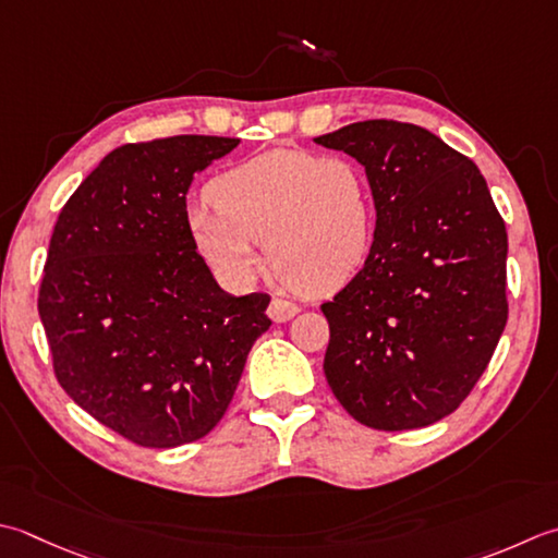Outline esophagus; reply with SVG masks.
<instances>
[{
    "instance_id": "esophagus-1",
    "label": "esophagus",
    "mask_w": 558,
    "mask_h": 558,
    "mask_svg": "<svg viewBox=\"0 0 558 558\" xmlns=\"http://www.w3.org/2000/svg\"><path fill=\"white\" fill-rule=\"evenodd\" d=\"M300 312V307L298 304H292V302H288V300H278V298H272L270 300V304H268V316L276 324H282V322H290L294 314Z\"/></svg>"
}]
</instances>
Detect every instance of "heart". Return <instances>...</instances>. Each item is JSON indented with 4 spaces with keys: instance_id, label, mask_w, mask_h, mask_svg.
I'll use <instances>...</instances> for the list:
<instances>
[{
    "instance_id": "1",
    "label": "heart",
    "mask_w": 558,
    "mask_h": 558,
    "mask_svg": "<svg viewBox=\"0 0 558 558\" xmlns=\"http://www.w3.org/2000/svg\"><path fill=\"white\" fill-rule=\"evenodd\" d=\"M215 205L189 207L185 225L217 276L246 286L270 264L294 288L329 294L363 268L373 246L375 203L360 163L278 147L227 169L210 183Z\"/></svg>"
}]
</instances>
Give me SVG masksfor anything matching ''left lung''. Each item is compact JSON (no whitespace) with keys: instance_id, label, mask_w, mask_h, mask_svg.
I'll use <instances>...</instances> for the list:
<instances>
[{"instance_id":"obj_1","label":"left lung","mask_w":558,"mask_h":558,"mask_svg":"<svg viewBox=\"0 0 558 558\" xmlns=\"http://www.w3.org/2000/svg\"><path fill=\"white\" fill-rule=\"evenodd\" d=\"M365 169L375 242L322 304L326 381L355 421L425 428L460 407L508 322L504 217L476 163L430 130L360 120L314 137Z\"/></svg>"}]
</instances>
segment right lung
Returning a JSON list of instances; mask_svg holds the SVG:
<instances>
[{
  "label": "right lung",
  "instance_id": "obj_1",
  "mask_svg": "<svg viewBox=\"0 0 558 558\" xmlns=\"http://www.w3.org/2000/svg\"><path fill=\"white\" fill-rule=\"evenodd\" d=\"M236 145L177 135L118 147L52 229L38 314L54 375L74 403L142 447L210 433L270 326L268 294L225 292L185 225L193 177Z\"/></svg>",
  "mask_w": 558,
  "mask_h": 558
}]
</instances>
